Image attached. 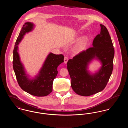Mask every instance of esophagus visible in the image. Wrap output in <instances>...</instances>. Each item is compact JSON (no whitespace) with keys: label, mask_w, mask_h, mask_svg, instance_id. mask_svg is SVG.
Returning a JSON list of instances; mask_svg holds the SVG:
<instances>
[{"label":"esophagus","mask_w":128,"mask_h":128,"mask_svg":"<svg viewBox=\"0 0 128 128\" xmlns=\"http://www.w3.org/2000/svg\"><path fill=\"white\" fill-rule=\"evenodd\" d=\"M64 63H67V62L68 61V58L66 57V56H65V58H64Z\"/></svg>","instance_id":"1"}]
</instances>
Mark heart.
<instances>
[{
  "label": "heart",
  "instance_id": "b5f03b06",
  "mask_svg": "<svg viewBox=\"0 0 128 128\" xmlns=\"http://www.w3.org/2000/svg\"><path fill=\"white\" fill-rule=\"evenodd\" d=\"M87 41V38L86 37H82L78 43L74 47V50L76 52H80L81 51L85 46V44Z\"/></svg>",
  "mask_w": 128,
  "mask_h": 128
}]
</instances>
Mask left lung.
Here are the masks:
<instances>
[{
	"label": "left lung",
	"mask_w": 128,
	"mask_h": 128,
	"mask_svg": "<svg viewBox=\"0 0 128 128\" xmlns=\"http://www.w3.org/2000/svg\"><path fill=\"white\" fill-rule=\"evenodd\" d=\"M100 26V33L94 38L92 47L67 62L72 88L80 96H88L103 90L112 73L114 48L108 29L103 25ZM94 60L99 61L102 66L92 73L88 66Z\"/></svg>",
	"instance_id": "left-lung-1"
}]
</instances>
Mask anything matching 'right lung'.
Segmentation results:
<instances>
[{"label": "right lung", "mask_w": 128, "mask_h": 128, "mask_svg": "<svg viewBox=\"0 0 128 128\" xmlns=\"http://www.w3.org/2000/svg\"><path fill=\"white\" fill-rule=\"evenodd\" d=\"M34 26L30 22H25L23 25L13 52V67L18 85L24 91L34 96H45L52 91L53 80L58 73V67L64 62V56L49 53L38 73L30 78L20 60L18 45L25 34L34 29Z\"/></svg>", "instance_id": "obj_1"}]
</instances>
